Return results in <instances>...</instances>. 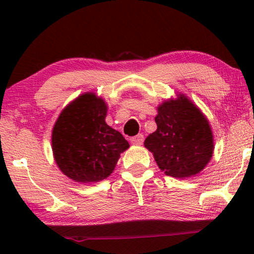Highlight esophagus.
Returning <instances> with one entry per match:
<instances>
[{
    "label": "esophagus",
    "instance_id": "obj_1",
    "mask_svg": "<svg viewBox=\"0 0 254 254\" xmlns=\"http://www.w3.org/2000/svg\"><path fill=\"white\" fill-rule=\"evenodd\" d=\"M143 140H144L143 135L138 134V135H136V136L131 137L130 142H131V144H134V145H141L142 143H143Z\"/></svg>",
    "mask_w": 254,
    "mask_h": 254
}]
</instances>
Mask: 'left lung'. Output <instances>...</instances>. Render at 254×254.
<instances>
[{
    "instance_id": "left-lung-1",
    "label": "left lung",
    "mask_w": 254,
    "mask_h": 254,
    "mask_svg": "<svg viewBox=\"0 0 254 254\" xmlns=\"http://www.w3.org/2000/svg\"><path fill=\"white\" fill-rule=\"evenodd\" d=\"M157 129L149 134L144 147L161 171L173 178L196 176L214 154V135L209 120L185 93L163 100L155 117Z\"/></svg>"
}]
</instances>
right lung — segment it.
I'll return each mask as SVG.
<instances>
[{"label":"right lung","instance_id":"1","mask_svg":"<svg viewBox=\"0 0 254 254\" xmlns=\"http://www.w3.org/2000/svg\"><path fill=\"white\" fill-rule=\"evenodd\" d=\"M107 104L84 92L59 114L52 129V151L60 171L76 183L106 179L129 143L105 123Z\"/></svg>","mask_w":254,"mask_h":254}]
</instances>
